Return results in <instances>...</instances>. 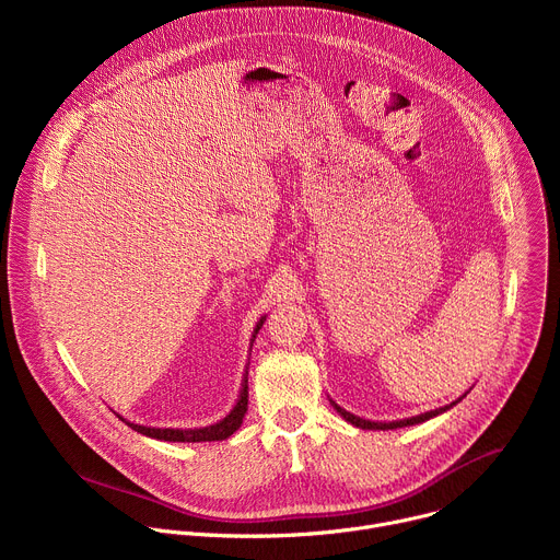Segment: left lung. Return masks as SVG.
<instances>
[{"instance_id":"obj_1","label":"left lung","mask_w":560,"mask_h":560,"mask_svg":"<svg viewBox=\"0 0 560 560\" xmlns=\"http://www.w3.org/2000/svg\"><path fill=\"white\" fill-rule=\"evenodd\" d=\"M467 396V392L463 394V396H458L456 401H452L450 406H445V408H439V410H430V412H425V415H419V417H412V419H401V421H389V423H385V421H368V419H361V417H357V415H352V412H346L343 408H339L335 401H330L332 404V408L348 421V423H352L354 428H361V430H396V428H408V425H417V423H425V421H430V419H434V417H439V415H443V412H447L450 408H454L458 401H463V398Z\"/></svg>"}]
</instances>
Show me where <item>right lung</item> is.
<instances>
[{"label": "right lung", "mask_w": 560, "mask_h": 560, "mask_svg": "<svg viewBox=\"0 0 560 560\" xmlns=\"http://www.w3.org/2000/svg\"><path fill=\"white\" fill-rule=\"evenodd\" d=\"M266 322V316H261L257 322V328L253 332V339H250V350H253V343L261 330ZM248 412V365H246V374H244V381H242V389H238V396H236V404L234 408L217 423L212 425H206V428H188V430H179V428H148V425H137V423H130L126 421L124 417H119L128 428H132L135 432L143 434V436H150V439H156V441H173V443H201V441H223L228 436H232L238 428H242L244 423V417Z\"/></svg>", "instance_id": "1"}]
</instances>
